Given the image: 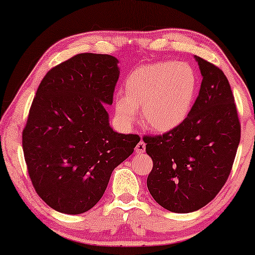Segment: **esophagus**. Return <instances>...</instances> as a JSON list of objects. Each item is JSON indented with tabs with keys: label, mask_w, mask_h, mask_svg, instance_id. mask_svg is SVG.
Listing matches in <instances>:
<instances>
[{
	"label": "esophagus",
	"mask_w": 255,
	"mask_h": 255,
	"mask_svg": "<svg viewBox=\"0 0 255 255\" xmlns=\"http://www.w3.org/2000/svg\"><path fill=\"white\" fill-rule=\"evenodd\" d=\"M145 148H146V144L142 140H140L135 146V152L138 153V154H140V153H144L145 152Z\"/></svg>",
	"instance_id": "34e87169"
}]
</instances>
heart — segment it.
<instances>
[{
    "instance_id": "heart-1",
    "label": "heart",
    "mask_w": 255,
    "mask_h": 255,
    "mask_svg": "<svg viewBox=\"0 0 255 255\" xmlns=\"http://www.w3.org/2000/svg\"><path fill=\"white\" fill-rule=\"evenodd\" d=\"M125 95H117L115 110L125 123H132L142 108L145 127L168 132L186 121L197 93V75L186 62L158 61L139 66L124 83Z\"/></svg>"
}]
</instances>
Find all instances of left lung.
Masks as SVG:
<instances>
[{"label": "left lung", "instance_id": "8db88e82", "mask_svg": "<svg viewBox=\"0 0 255 255\" xmlns=\"http://www.w3.org/2000/svg\"><path fill=\"white\" fill-rule=\"evenodd\" d=\"M203 76L186 121L172 131L144 135L153 160L147 188L156 203L177 214L196 211L216 197L231 173L240 122L221 68L196 57Z\"/></svg>", "mask_w": 255, "mask_h": 255}]
</instances>
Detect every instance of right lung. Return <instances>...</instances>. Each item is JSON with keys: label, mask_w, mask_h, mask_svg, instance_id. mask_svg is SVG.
Returning <instances> with one entry per match:
<instances>
[{"label": "right lung", "mask_w": 255, "mask_h": 255, "mask_svg": "<svg viewBox=\"0 0 255 255\" xmlns=\"http://www.w3.org/2000/svg\"><path fill=\"white\" fill-rule=\"evenodd\" d=\"M113 55L80 53L47 72L23 130V152L34 190L54 210L88 211L103 196L111 173L140 138L109 125L120 76Z\"/></svg>", "instance_id": "add662e5"}]
</instances>
